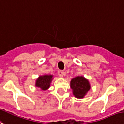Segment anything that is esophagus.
Listing matches in <instances>:
<instances>
[{
  "label": "esophagus",
  "mask_w": 124,
  "mask_h": 124,
  "mask_svg": "<svg viewBox=\"0 0 124 124\" xmlns=\"http://www.w3.org/2000/svg\"><path fill=\"white\" fill-rule=\"evenodd\" d=\"M58 74H59V76L60 77H63V76L65 75V72L64 71L60 70V71H58Z\"/></svg>",
  "instance_id": "obj_1"
}]
</instances>
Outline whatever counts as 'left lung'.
<instances>
[{
  "instance_id": "obj_1",
  "label": "left lung",
  "mask_w": 124,
  "mask_h": 124,
  "mask_svg": "<svg viewBox=\"0 0 124 124\" xmlns=\"http://www.w3.org/2000/svg\"><path fill=\"white\" fill-rule=\"evenodd\" d=\"M71 87L73 95L76 98H83L90 89V85L87 79L83 76H77L71 81Z\"/></svg>"
}]
</instances>
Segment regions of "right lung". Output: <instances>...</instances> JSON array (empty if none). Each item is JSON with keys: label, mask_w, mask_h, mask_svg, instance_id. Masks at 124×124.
Here are the masks:
<instances>
[{"label": "right lung", "mask_w": 124, "mask_h": 124, "mask_svg": "<svg viewBox=\"0 0 124 124\" xmlns=\"http://www.w3.org/2000/svg\"><path fill=\"white\" fill-rule=\"evenodd\" d=\"M53 79V75L40 76L36 79V86L40 88L42 90H47L50 86V83Z\"/></svg>", "instance_id": "right-lung-1"}]
</instances>
